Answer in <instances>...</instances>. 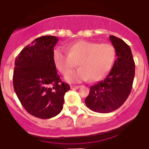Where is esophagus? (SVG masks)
<instances>
[{
  "label": "esophagus",
  "instance_id": "1",
  "mask_svg": "<svg viewBox=\"0 0 149 149\" xmlns=\"http://www.w3.org/2000/svg\"><path fill=\"white\" fill-rule=\"evenodd\" d=\"M79 88H80V86H78V85H72V86H71V88H72V90L78 89Z\"/></svg>",
  "mask_w": 149,
  "mask_h": 149
}]
</instances>
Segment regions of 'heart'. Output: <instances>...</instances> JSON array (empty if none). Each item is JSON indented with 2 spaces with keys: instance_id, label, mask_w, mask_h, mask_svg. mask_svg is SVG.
Here are the masks:
<instances>
[{
  "instance_id": "heart-1",
  "label": "heart",
  "mask_w": 149,
  "mask_h": 149,
  "mask_svg": "<svg viewBox=\"0 0 149 149\" xmlns=\"http://www.w3.org/2000/svg\"><path fill=\"white\" fill-rule=\"evenodd\" d=\"M67 50L68 52L62 48H56L52 58L55 67L63 74H68L78 62L79 68L65 77L72 83L89 78L92 81L103 79L110 71L116 58V50L109 43L78 40L68 45Z\"/></svg>"
}]
</instances>
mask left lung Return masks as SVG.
Here are the masks:
<instances>
[{
  "instance_id": "8db88e82",
  "label": "left lung",
  "mask_w": 149,
  "mask_h": 149,
  "mask_svg": "<svg viewBox=\"0 0 149 149\" xmlns=\"http://www.w3.org/2000/svg\"><path fill=\"white\" fill-rule=\"evenodd\" d=\"M116 59L107 76L91 87L86 106L97 113H107L120 108L130 95L135 76L131 49L123 39L110 36Z\"/></svg>"
}]
</instances>
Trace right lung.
I'll use <instances>...</instances> for the list:
<instances>
[{
    "label": "right lung",
    "mask_w": 149,
    "mask_h": 149,
    "mask_svg": "<svg viewBox=\"0 0 149 149\" xmlns=\"http://www.w3.org/2000/svg\"><path fill=\"white\" fill-rule=\"evenodd\" d=\"M57 36H44L26 45L15 59L14 91L29 114L40 119L57 116L64 104L69 84L57 74L52 54Z\"/></svg>",
    "instance_id": "right-lung-1"
}]
</instances>
